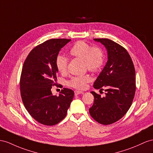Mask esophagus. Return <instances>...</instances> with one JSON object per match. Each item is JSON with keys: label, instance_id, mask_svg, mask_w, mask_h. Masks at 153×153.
<instances>
[{"label": "esophagus", "instance_id": "esophagus-1", "mask_svg": "<svg viewBox=\"0 0 153 153\" xmlns=\"http://www.w3.org/2000/svg\"><path fill=\"white\" fill-rule=\"evenodd\" d=\"M83 92L82 91H74V94H75V95L77 96V95H79V94H81L83 93Z\"/></svg>", "mask_w": 153, "mask_h": 153}]
</instances>
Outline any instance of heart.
<instances>
[{"mask_svg": "<svg viewBox=\"0 0 153 153\" xmlns=\"http://www.w3.org/2000/svg\"><path fill=\"white\" fill-rule=\"evenodd\" d=\"M72 56L83 60L85 66L91 72H97L102 67L104 62L103 50L99 47H92L84 41H77L70 50ZM56 68L59 72H65L67 69L68 59L65 56L59 55L56 60ZM90 81L88 76L72 77L68 82V85L77 89H84L86 85Z\"/></svg>", "mask_w": 153, "mask_h": 153, "instance_id": "b5f03b06", "label": "heart"}]
</instances>
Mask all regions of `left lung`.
Returning a JSON list of instances; mask_svg holds the SVG:
<instances>
[{
    "instance_id": "left-lung-1",
    "label": "left lung",
    "mask_w": 153,
    "mask_h": 153,
    "mask_svg": "<svg viewBox=\"0 0 153 153\" xmlns=\"http://www.w3.org/2000/svg\"><path fill=\"white\" fill-rule=\"evenodd\" d=\"M106 48L107 61L94 83L96 89L106 87L105 97L95 92L90 114L103 125L112 124L122 117L131 107L136 91L135 69L127 51L108 39H94Z\"/></svg>"
}]
</instances>
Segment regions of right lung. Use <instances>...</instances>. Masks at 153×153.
<instances>
[{
	"instance_id": "right-lung-1",
	"label": "right lung",
	"mask_w": 153,
	"mask_h": 153,
	"mask_svg": "<svg viewBox=\"0 0 153 153\" xmlns=\"http://www.w3.org/2000/svg\"><path fill=\"white\" fill-rule=\"evenodd\" d=\"M71 39H52L34 48L22 70L20 88L22 102L29 114L39 123L54 125L63 120L74 92L63 88L59 96L51 91L56 85V60L61 48Z\"/></svg>"
}]
</instances>
